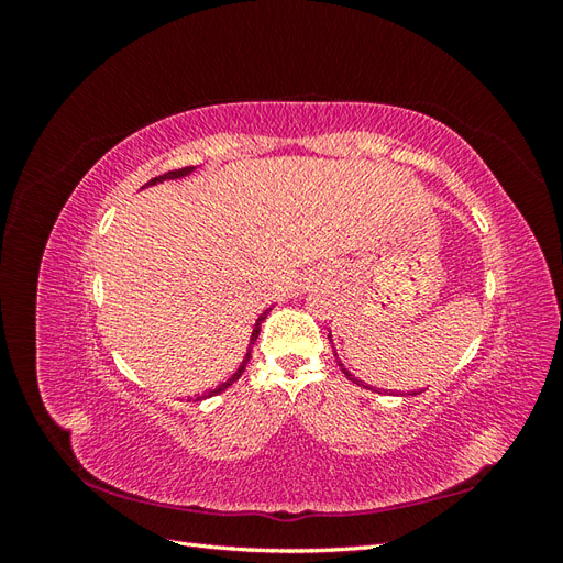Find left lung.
I'll return each instance as SVG.
<instances>
[{"instance_id": "8db88e82", "label": "left lung", "mask_w": 563, "mask_h": 563, "mask_svg": "<svg viewBox=\"0 0 563 563\" xmlns=\"http://www.w3.org/2000/svg\"><path fill=\"white\" fill-rule=\"evenodd\" d=\"M329 338H331V333H329ZM338 366H340V371H343V373H345V378H347V380H352V383H360V380H356V378L352 376V373H350V371H347V368H345L343 364H340V362H338ZM413 395H416V391H413Z\"/></svg>"}]
</instances>
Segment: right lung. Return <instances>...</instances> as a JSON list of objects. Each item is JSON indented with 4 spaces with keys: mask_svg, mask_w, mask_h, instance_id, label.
<instances>
[{
    "mask_svg": "<svg viewBox=\"0 0 563 563\" xmlns=\"http://www.w3.org/2000/svg\"><path fill=\"white\" fill-rule=\"evenodd\" d=\"M190 172H195L192 166H185V168H176V172H168V174H164V176H157V178H152L147 185H155V183H162V180H172V178H183V176H187ZM269 310L272 308H267L261 317H258V321H255V327H253V333H251V345L255 343V338H258V333H261V323L265 321V317L269 314ZM249 360H251V347H249V352H246V356H244V362L240 364V368H236L232 376L225 380V383H220L216 389H211V391H207V395H201V397H197V399H207V397H216V395H220V391L223 389H228L232 383H236L240 380V376L244 373V368H246V364H249Z\"/></svg>",
    "mask_w": 563,
    "mask_h": 563,
    "instance_id": "1",
    "label": "right lung"
}]
</instances>
